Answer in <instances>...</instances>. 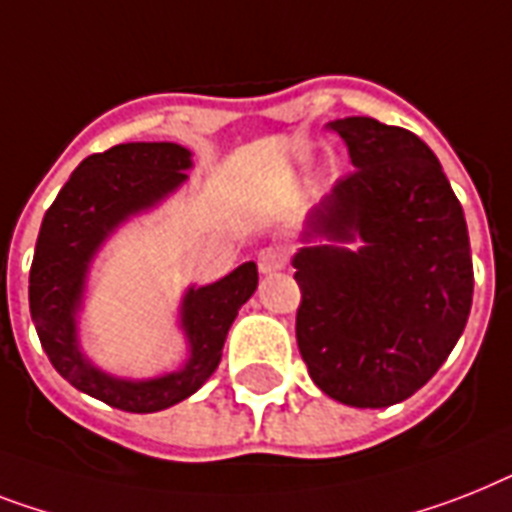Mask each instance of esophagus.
<instances>
[{
	"label": "esophagus",
	"mask_w": 512,
	"mask_h": 512,
	"mask_svg": "<svg viewBox=\"0 0 512 512\" xmlns=\"http://www.w3.org/2000/svg\"><path fill=\"white\" fill-rule=\"evenodd\" d=\"M284 252L276 247H265L260 249V255H257V268H260V273H265V276H270V273H276V270L284 268Z\"/></svg>",
	"instance_id": "obj_1"
}]
</instances>
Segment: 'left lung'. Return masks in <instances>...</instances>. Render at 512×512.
Instances as JSON below:
<instances>
[{"label": "left lung", "mask_w": 512, "mask_h": 512, "mask_svg": "<svg viewBox=\"0 0 512 512\" xmlns=\"http://www.w3.org/2000/svg\"><path fill=\"white\" fill-rule=\"evenodd\" d=\"M328 126L357 170L310 213L305 247L292 257L302 292L297 344L331 400L389 407L442 368L468 323V226L418 136L373 118Z\"/></svg>", "instance_id": "1"}]
</instances>
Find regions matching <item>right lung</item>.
I'll list each match as a JSON object with an SVG mask.
<instances>
[{
    "label": "right lung",
    "mask_w": 512,
    "mask_h": 512,
    "mask_svg": "<svg viewBox=\"0 0 512 512\" xmlns=\"http://www.w3.org/2000/svg\"><path fill=\"white\" fill-rule=\"evenodd\" d=\"M189 168L191 152L173 141H131L89 155L60 189L36 239L28 302L41 347L78 392L128 413H157L197 392L218 368L228 328L257 289L252 260L215 284L186 289L178 326L189 360L178 371L155 378L112 376L81 350L78 313L94 257L126 220L168 199L189 178Z\"/></svg>",
    "instance_id": "1"
}]
</instances>
